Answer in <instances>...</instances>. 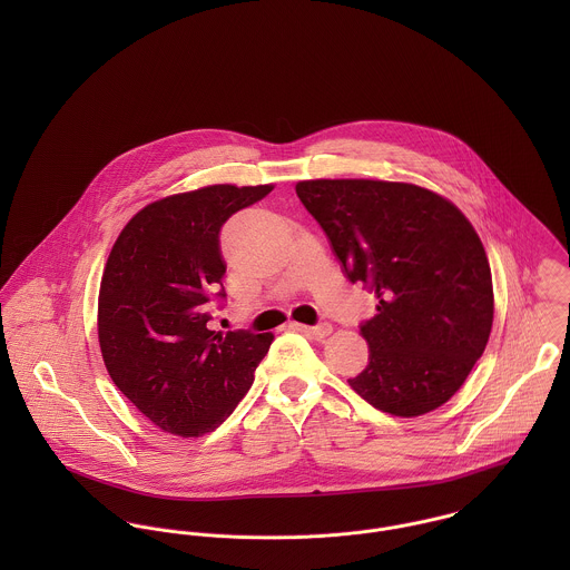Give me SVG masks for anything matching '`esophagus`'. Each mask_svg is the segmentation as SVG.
<instances>
[{
  "label": "esophagus",
  "instance_id": "34e87169",
  "mask_svg": "<svg viewBox=\"0 0 570 570\" xmlns=\"http://www.w3.org/2000/svg\"><path fill=\"white\" fill-rule=\"evenodd\" d=\"M294 328H298V331H305V333H312V335H316V337H326L328 333H331V325L328 323H318V325L307 326V325H298V323H294Z\"/></svg>",
  "mask_w": 570,
  "mask_h": 570
}]
</instances>
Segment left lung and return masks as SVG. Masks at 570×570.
I'll list each match as a JSON object with an SVG mask.
<instances>
[{
    "instance_id": "obj_1",
    "label": "left lung",
    "mask_w": 570,
    "mask_h": 570,
    "mask_svg": "<svg viewBox=\"0 0 570 570\" xmlns=\"http://www.w3.org/2000/svg\"><path fill=\"white\" fill-rule=\"evenodd\" d=\"M296 195L325 230L351 283L377 296L360 331L366 368L348 380L371 406L419 416L445 404L488 346V254L465 215L414 184L309 179Z\"/></svg>"
}]
</instances>
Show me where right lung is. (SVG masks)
Masks as SVG:
<instances>
[{"label":"right lung","instance_id":"obj_1","mask_svg":"<svg viewBox=\"0 0 570 570\" xmlns=\"http://www.w3.org/2000/svg\"><path fill=\"white\" fill-rule=\"evenodd\" d=\"M265 186L217 184L142 208L107 258L98 342L120 393L160 430L202 436L245 397L274 335L208 328L224 301L222 226L261 202Z\"/></svg>","mask_w":570,"mask_h":570}]
</instances>
